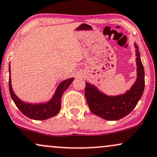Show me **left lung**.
I'll list each match as a JSON object with an SVG mask.
<instances>
[{
    "label": "left lung",
    "instance_id": "8db88e82",
    "mask_svg": "<svg viewBox=\"0 0 157 157\" xmlns=\"http://www.w3.org/2000/svg\"><path fill=\"white\" fill-rule=\"evenodd\" d=\"M136 53L137 79L130 90L124 94L107 96L96 86L85 82V95L91 112L106 120H120L130 114L141 98L145 87L144 68L140 61L138 46L134 43Z\"/></svg>",
    "mask_w": 157,
    "mask_h": 157
}]
</instances>
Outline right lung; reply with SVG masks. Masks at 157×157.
I'll list each match as a JSON object with an SVG mask.
<instances>
[{
	"mask_svg": "<svg viewBox=\"0 0 157 157\" xmlns=\"http://www.w3.org/2000/svg\"><path fill=\"white\" fill-rule=\"evenodd\" d=\"M9 64V91L13 102L20 110V112L27 117L35 120H43L52 117L59 112L61 109V96L67 88L70 85L74 78H69L68 80L62 81L59 85L58 88L48 102L44 104H27L21 101L13 93L11 81V69Z\"/></svg>",
	"mask_w": 157,
	"mask_h": 157,
	"instance_id": "obj_1",
	"label": "right lung"
}]
</instances>
